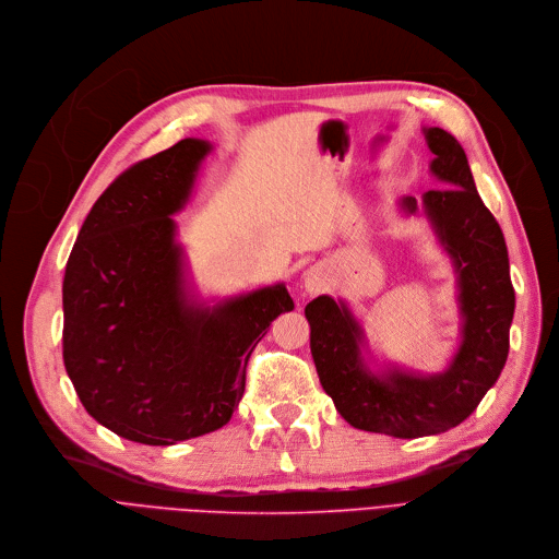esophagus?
<instances>
[{"mask_svg":"<svg viewBox=\"0 0 559 559\" xmlns=\"http://www.w3.org/2000/svg\"><path fill=\"white\" fill-rule=\"evenodd\" d=\"M302 282H305L307 294H318V290H323L328 284V273L323 265H311V269L305 273Z\"/></svg>","mask_w":559,"mask_h":559,"instance_id":"1","label":"esophagus"}]
</instances>
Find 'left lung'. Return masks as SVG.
Listing matches in <instances>:
<instances>
[{
    "instance_id": "left-lung-1",
    "label": "left lung",
    "mask_w": 559,
    "mask_h": 559,
    "mask_svg": "<svg viewBox=\"0 0 559 559\" xmlns=\"http://www.w3.org/2000/svg\"><path fill=\"white\" fill-rule=\"evenodd\" d=\"M432 175L445 189L403 198L407 214L423 204L460 280L462 345L443 373L389 370L373 376L361 359L364 334L343 302L318 296L305 307L311 357L325 393L353 428L397 439L430 437L455 428L496 384L510 353L514 286L500 225L475 191L466 154L439 127L425 129Z\"/></svg>"
}]
</instances>
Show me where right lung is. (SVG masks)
Returning a JSON list of instances; mask_svg holds the SVG:
<instances>
[{
  "mask_svg": "<svg viewBox=\"0 0 559 559\" xmlns=\"http://www.w3.org/2000/svg\"><path fill=\"white\" fill-rule=\"evenodd\" d=\"M211 145L183 139L118 175L63 277V361L86 412L118 437L173 445L229 423L261 336L294 309L284 284L191 302L173 214Z\"/></svg>",
  "mask_w": 559,
  "mask_h": 559,
  "instance_id": "right-lung-1",
  "label": "right lung"
}]
</instances>
